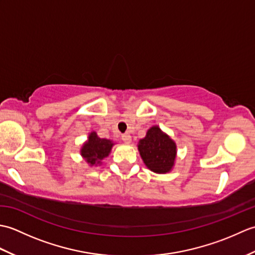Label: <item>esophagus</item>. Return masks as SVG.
Here are the masks:
<instances>
[{
	"mask_svg": "<svg viewBox=\"0 0 255 255\" xmlns=\"http://www.w3.org/2000/svg\"><path fill=\"white\" fill-rule=\"evenodd\" d=\"M122 140L125 143H130L131 142V136L129 133H124L122 136Z\"/></svg>",
	"mask_w": 255,
	"mask_h": 255,
	"instance_id": "1",
	"label": "esophagus"
}]
</instances>
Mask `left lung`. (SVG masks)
<instances>
[{
    "instance_id": "8db88e82",
    "label": "left lung",
    "mask_w": 255,
    "mask_h": 255,
    "mask_svg": "<svg viewBox=\"0 0 255 255\" xmlns=\"http://www.w3.org/2000/svg\"><path fill=\"white\" fill-rule=\"evenodd\" d=\"M138 150L143 163L154 173L170 172L176 158V144L158 126L151 127L143 139L139 140Z\"/></svg>"
}]
</instances>
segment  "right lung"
I'll list each match as a JSON object with an SVG mask.
<instances>
[{"label": "right lung", "instance_id": "right-lung-1", "mask_svg": "<svg viewBox=\"0 0 255 255\" xmlns=\"http://www.w3.org/2000/svg\"><path fill=\"white\" fill-rule=\"evenodd\" d=\"M114 142L112 140L102 139L95 131L89 134L88 141L81 148V155L91 166L102 163V160L110 155Z\"/></svg>", "mask_w": 255, "mask_h": 255}]
</instances>
